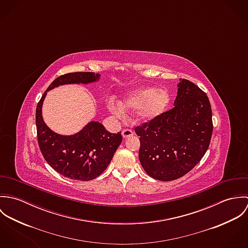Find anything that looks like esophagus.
Masks as SVG:
<instances>
[{"label":"esophagus","instance_id":"1","mask_svg":"<svg viewBox=\"0 0 248 248\" xmlns=\"http://www.w3.org/2000/svg\"><path fill=\"white\" fill-rule=\"evenodd\" d=\"M133 136H134V132L132 130H130V129H125V130L122 131V137L124 139H128V138L133 137Z\"/></svg>","mask_w":248,"mask_h":248}]
</instances>
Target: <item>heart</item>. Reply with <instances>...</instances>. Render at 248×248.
I'll use <instances>...</instances> for the list:
<instances>
[{
  "instance_id": "1",
  "label": "heart",
  "mask_w": 248,
  "mask_h": 248,
  "mask_svg": "<svg viewBox=\"0 0 248 248\" xmlns=\"http://www.w3.org/2000/svg\"><path fill=\"white\" fill-rule=\"evenodd\" d=\"M170 96L164 90L155 87L139 89L130 93L117 104L109 101L108 108L116 117H121L123 111L140 110V116L143 120H151L160 115L169 105Z\"/></svg>"
}]
</instances>
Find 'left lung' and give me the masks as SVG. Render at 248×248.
I'll return each instance as SVG.
<instances>
[{"label": "left lung", "mask_w": 248, "mask_h": 248, "mask_svg": "<svg viewBox=\"0 0 248 248\" xmlns=\"http://www.w3.org/2000/svg\"><path fill=\"white\" fill-rule=\"evenodd\" d=\"M177 88L173 108L135 129L143 169L162 181L190 172L205 155L212 137V109L206 93L186 79H180Z\"/></svg>", "instance_id": "1"}]
</instances>
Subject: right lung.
Wrapping results in <instances>:
<instances>
[{
	"label": "right lung",
	"instance_id": "right-lung-1",
	"mask_svg": "<svg viewBox=\"0 0 248 248\" xmlns=\"http://www.w3.org/2000/svg\"><path fill=\"white\" fill-rule=\"evenodd\" d=\"M94 72H71L57 77L42 95L36 108L38 144L46 161L59 174L76 180H92L100 176L109 164L122 141L121 133L110 134L97 122H89L71 136L59 135L50 130L42 115L46 93L67 84H90L98 81Z\"/></svg>",
	"mask_w": 248,
	"mask_h": 248
}]
</instances>
